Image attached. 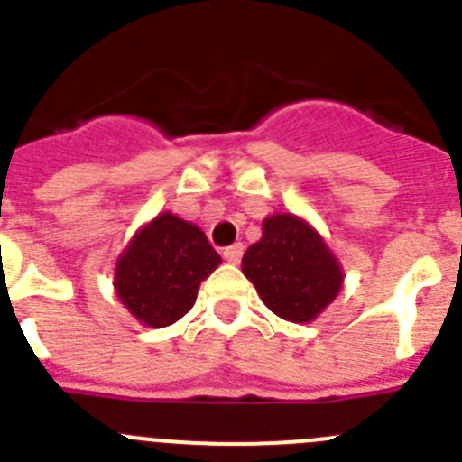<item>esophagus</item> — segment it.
Listing matches in <instances>:
<instances>
[{
	"label": "esophagus",
	"instance_id": "1",
	"mask_svg": "<svg viewBox=\"0 0 462 462\" xmlns=\"http://www.w3.org/2000/svg\"><path fill=\"white\" fill-rule=\"evenodd\" d=\"M243 243H234L228 245V247H224V259L228 261V263H240V259H243Z\"/></svg>",
	"mask_w": 462,
	"mask_h": 462
}]
</instances>
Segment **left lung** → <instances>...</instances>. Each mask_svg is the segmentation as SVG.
Instances as JSON below:
<instances>
[{"label": "left lung", "mask_w": 462, "mask_h": 462, "mask_svg": "<svg viewBox=\"0 0 462 462\" xmlns=\"http://www.w3.org/2000/svg\"><path fill=\"white\" fill-rule=\"evenodd\" d=\"M243 273L268 310L287 321H312L337 296L342 273L324 240L293 215H273L243 256Z\"/></svg>", "instance_id": "1"}]
</instances>
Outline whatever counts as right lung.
<instances>
[{
    "label": "right lung",
    "instance_id": "right-lung-1",
    "mask_svg": "<svg viewBox=\"0 0 462 462\" xmlns=\"http://www.w3.org/2000/svg\"><path fill=\"white\" fill-rule=\"evenodd\" d=\"M219 263L201 228L164 212L134 236L117 261V296L143 324L171 326L189 312L199 284Z\"/></svg>",
    "mask_w": 462,
    "mask_h": 462
}]
</instances>
